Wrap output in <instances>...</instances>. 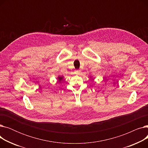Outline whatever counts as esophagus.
<instances>
[{
    "label": "esophagus",
    "mask_w": 148,
    "mask_h": 148,
    "mask_svg": "<svg viewBox=\"0 0 148 148\" xmlns=\"http://www.w3.org/2000/svg\"><path fill=\"white\" fill-rule=\"evenodd\" d=\"M75 74H80V73H81V71H80V70H76V71H75Z\"/></svg>",
    "instance_id": "esophagus-1"
}]
</instances>
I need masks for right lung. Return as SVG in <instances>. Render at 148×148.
Returning a JSON list of instances; mask_svg holds the SVG:
<instances>
[{
	"label": "right lung",
	"instance_id": "right-lung-1",
	"mask_svg": "<svg viewBox=\"0 0 148 148\" xmlns=\"http://www.w3.org/2000/svg\"><path fill=\"white\" fill-rule=\"evenodd\" d=\"M62 79H63V77H58L59 82H60V81L62 80Z\"/></svg>",
	"mask_w": 148,
	"mask_h": 148
}]
</instances>
